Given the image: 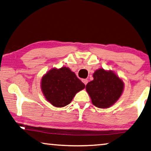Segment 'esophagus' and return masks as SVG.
I'll return each mask as SVG.
<instances>
[{
	"label": "esophagus",
	"mask_w": 151,
	"mask_h": 151,
	"mask_svg": "<svg viewBox=\"0 0 151 151\" xmlns=\"http://www.w3.org/2000/svg\"><path fill=\"white\" fill-rule=\"evenodd\" d=\"M82 81L83 82V83H84V84H85V85H86L87 83H88V80H87V79H83Z\"/></svg>",
	"instance_id": "esophagus-1"
}]
</instances>
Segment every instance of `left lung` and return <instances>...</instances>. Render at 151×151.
Here are the masks:
<instances>
[{
    "label": "left lung",
    "mask_w": 151,
    "mask_h": 151,
    "mask_svg": "<svg viewBox=\"0 0 151 151\" xmlns=\"http://www.w3.org/2000/svg\"><path fill=\"white\" fill-rule=\"evenodd\" d=\"M93 80L86 85V91L92 104L100 109H106L119 100L123 90V81L111 70L100 68L93 75Z\"/></svg>",
    "instance_id": "obj_1"
}]
</instances>
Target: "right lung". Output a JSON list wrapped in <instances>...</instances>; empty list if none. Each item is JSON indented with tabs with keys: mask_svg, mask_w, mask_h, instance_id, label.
Listing matches in <instances>:
<instances>
[{
	"mask_svg": "<svg viewBox=\"0 0 151 151\" xmlns=\"http://www.w3.org/2000/svg\"><path fill=\"white\" fill-rule=\"evenodd\" d=\"M85 85L70 68H53L42 76L41 89L46 100L55 107L69 104Z\"/></svg>",
	"mask_w": 151,
	"mask_h": 151,
	"instance_id": "right-lung-1",
	"label": "right lung"
}]
</instances>
